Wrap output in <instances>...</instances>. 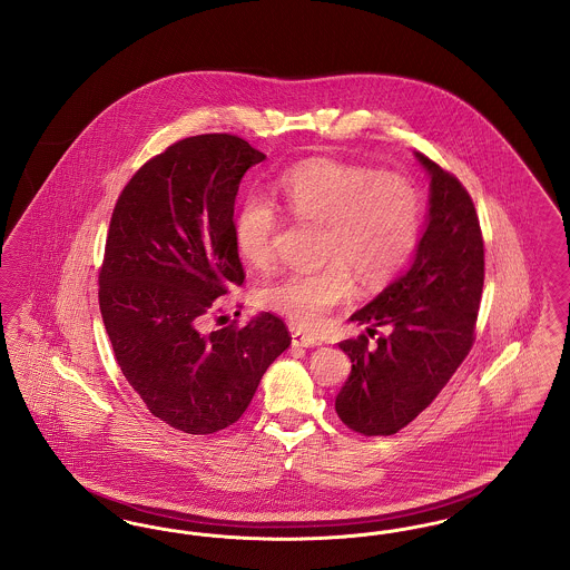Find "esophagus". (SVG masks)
I'll return each mask as SVG.
<instances>
[{
  "label": "esophagus",
  "mask_w": 570,
  "mask_h": 570,
  "mask_svg": "<svg viewBox=\"0 0 570 570\" xmlns=\"http://www.w3.org/2000/svg\"><path fill=\"white\" fill-rule=\"evenodd\" d=\"M291 337H293V344L295 346H303V348H314V346H323V340L318 335H312V333H305L297 326H291Z\"/></svg>",
  "instance_id": "1"
}]
</instances>
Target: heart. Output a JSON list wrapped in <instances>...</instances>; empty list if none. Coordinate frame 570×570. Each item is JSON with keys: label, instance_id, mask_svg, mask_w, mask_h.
Masks as SVG:
<instances>
[{"label": "heart", "instance_id": "obj_1", "mask_svg": "<svg viewBox=\"0 0 570 570\" xmlns=\"http://www.w3.org/2000/svg\"><path fill=\"white\" fill-rule=\"evenodd\" d=\"M282 207L297 219L325 226L318 272H288L258 288V303L293 325L316 328L333 307L353 297L351 269L379 286L406 265L421 226L419 191L406 177L358 164L316 158L275 184ZM279 217L269 200L249 196L233 219V239L249 267H267Z\"/></svg>", "mask_w": 570, "mask_h": 570}]
</instances>
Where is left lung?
<instances>
[{"label": "left lung", "mask_w": 570, "mask_h": 570, "mask_svg": "<svg viewBox=\"0 0 570 570\" xmlns=\"http://www.w3.org/2000/svg\"><path fill=\"white\" fill-rule=\"evenodd\" d=\"M430 175V209L414 261L379 297L354 312L366 335L340 342L353 372L335 397L337 416L358 434H397L435 400L474 342L483 293V235L460 179L414 151Z\"/></svg>", "instance_id": "1"}]
</instances>
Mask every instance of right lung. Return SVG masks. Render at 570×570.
<instances>
[{
	"label": "right lung",
	"mask_w": 570,
	"mask_h": 570,
	"mask_svg": "<svg viewBox=\"0 0 570 570\" xmlns=\"http://www.w3.org/2000/svg\"><path fill=\"white\" fill-rule=\"evenodd\" d=\"M265 158L239 136L184 138L142 164L112 209L98 293L110 346L147 410L184 434L239 421L293 340L269 312L207 328L217 298L244 284L235 198Z\"/></svg>",
	"instance_id": "obj_1"
}]
</instances>
